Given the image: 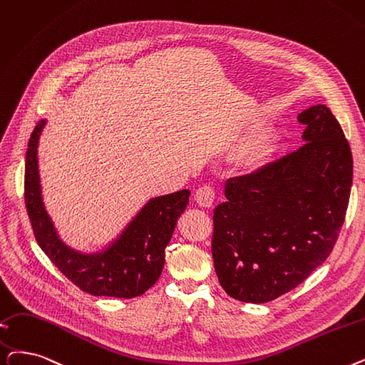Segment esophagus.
I'll return each mask as SVG.
<instances>
[{"label":"esophagus","mask_w":365,"mask_h":365,"mask_svg":"<svg viewBox=\"0 0 365 365\" xmlns=\"http://www.w3.org/2000/svg\"><path fill=\"white\" fill-rule=\"evenodd\" d=\"M195 201L204 209H210L215 202V189L210 185H202L197 189Z\"/></svg>","instance_id":"1"}]
</instances>
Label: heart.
Listing matches in <instances>:
<instances>
[{"mask_svg":"<svg viewBox=\"0 0 365 365\" xmlns=\"http://www.w3.org/2000/svg\"><path fill=\"white\" fill-rule=\"evenodd\" d=\"M274 149V138L272 135H261L237 152L235 165L246 173L259 171L270 163Z\"/></svg>","mask_w":365,"mask_h":365,"instance_id":"b5f03b06","label":"heart"}]
</instances>
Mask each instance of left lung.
Masks as SVG:
<instances>
[{
  "mask_svg": "<svg viewBox=\"0 0 365 365\" xmlns=\"http://www.w3.org/2000/svg\"><path fill=\"white\" fill-rule=\"evenodd\" d=\"M298 150L225 183L213 212L212 255L220 287L243 303H268L304 282L331 253L349 204L351 146L331 110L298 115Z\"/></svg>",
  "mask_w": 365,
  "mask_h": 365,
  "instance_id": "8db88e82",
  "label": "left lung"
}]
</instances>
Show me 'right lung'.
Wrapping results in <instances>:
<instances>
[{"label": "right lung", "instance_id": "right-lung-1", "mask_svg": "<svg viewBox=\"0 0 365 365\" xmlns=\"http://www.w3.org/2000/svg\"><path fill=\"white\" fill-rule=\"evenodd\" d=\"M44 125L46 119L36 125L25 160V204L38 246L62 274L91 295L134 298L145 294L163 273L165 247L191 191L150 198L104 249L78 252L61 240L43 202L37 149Z\"/></svg>", "mask_w": 365, "mask_h": 365}]
</instances>
